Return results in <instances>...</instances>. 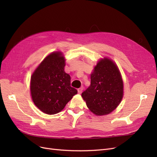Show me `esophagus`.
I'll return each instance as SVG.
<instances>
[{"label": "esophagus", "instance_id": "1", "mask_svg": "<svg viewBox=\"0 0 157 157\" xmlns=\"http://www.w3.org/2000/svg\"><path fill=\"white\" fill-rule=\"evenodd\" d=\"M82 90H83V87H81V88H78V94H81L82 92Z\"/></svg>", "mask_w": 157, "mask_h": 157}]
</instances>
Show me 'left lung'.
Returning a JSON list of instances; mask_svg holds the SVG:
<instances>
[{
    "label": "left lung",
    "instance_id": "obj_1",
    "mask_svg": "<svg viewBox=\"0 0 157 157\" xmlns=\"http://www.w3.org/2000/svg\"><path fill=\"white\" fill-rule=\"evenodd\" d=\"M90 86L82 93L87 107L96 115L111 113L123 96V82L117 66L105 58L95 67Z\"/></svg>",
    "mask_w": 157,
    "mask_h": 157
}]
</instances>
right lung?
Returning a JSON list of instances; mask_svg holds the SVG:
<instances>
[{
  "label": "right lung",
  "instance_id": "obj_1",
  "mask_svg": "<svg viewBox=\"0 0 157 157\" xmlns=\"http://www.w3.org/2000/svg\"><path fill=\"white\" fill-rule=\"evenodd\" d=\"M64 57L54 52L42 61L31 78L33 101L40 111L48 115L60 112L77 90L71 86V77L64 71Z\"/></svg>",
  "mask_w": 157,
  "mask_h": 157
}]
</instances>
